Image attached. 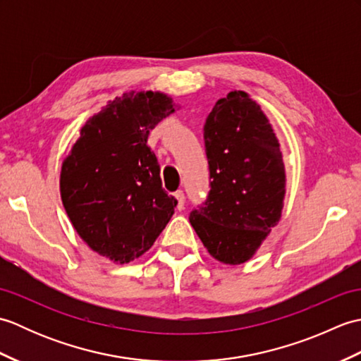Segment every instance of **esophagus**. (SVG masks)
<instances>
[{"label": "esophagus", "instance_id": "obj_1", "mask_svg": "<svg viewBox=\"0 0 361 361\" xmlns=\"http://www.w3.org/2000/svg\"><path fill=\"white\" fill-rule=\"evenodd\" d=\"M173 195L176 198V209L178 211L185 209V194H183V190H176Z\"/></svg>", "mask_w": 361, "mask_h": 361}]
</instances>
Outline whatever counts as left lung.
Wrapping results in <instances>:
<instances>
[{"mask_svg": "<svg viewBox=\"0 0 361 361\" xmlns=\"http://www.w3.org/2000/svg\"><path fill=\"white\" fill-rule=\"evenodd\" d=\"M211 190L189 221L219 262H247L279 224L286 169L270 121L245 91L219 99L203 127Z\"/></svg>", "mask_w": 361, "mask_h": 361, "instance_id": "8db88e82", "label": "left lung"}]
</instances>
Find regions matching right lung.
Returning a JSON list of instances; mask_svg holds the SVG:
<instances>
[{
  "label": "right lung",
  "instance_id": "obj_1",
  "mask_svg": "<svg viewBox=\"0 0 361 361\" xmlns=\"http://www.w3.org/2000/svg\"><path fill=\"white\" fill-rule=\"evenodd\" d=\"M173 111L159 91L124 93L85 122L62 163L60 195L74 229L116 264L150 250L173 214L176 200L147 145L150 130Z\"/></svg>",
  "mask_w": 361,
  "mask_h": 361
}]
</instances>
